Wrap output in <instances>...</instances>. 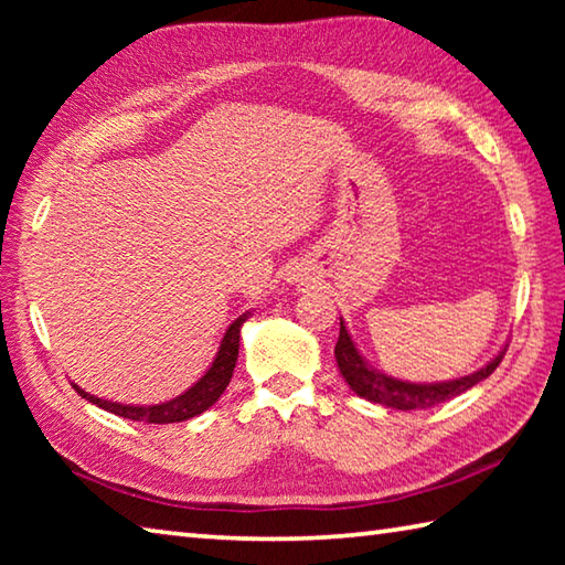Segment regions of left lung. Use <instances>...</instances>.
I'll use <instances>...</instances> for the list:
<instances>
[{
    "mask_svg": "<svg viewBox=\"0 0 565 565\" xmlns=\"http://www.w3.org/2000/svg\"><path fill=\"white\" fill-rule=\"evenodd\" d=\"M505 349L509 347H503L489 363H486V366H481L468 376L451 379V381H436V384H416V381H404V379L381 374L379 369L371 366V363L361 356V351L356 349V343H353L347 323L341 319V331H339L337 349H333V356H337L341 376L347 379V384L356 396L386 408L420 411V408L444 404V401L463 394L468 388H473L478 381L489 379L495 371V366L501 363Z\"/></svg>",
    "mask_w": 565,
    "mask_h": 565,
    "instance_id": "8db88e82",
    "label": "left lung"
}]
</instances>
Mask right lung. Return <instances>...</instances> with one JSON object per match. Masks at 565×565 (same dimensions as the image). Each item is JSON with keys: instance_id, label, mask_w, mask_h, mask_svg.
Listing matches in <instances>:
<instances>
[{"instance_id": "obj_1", "label": "right lung", "mask_w": 565, "mask_h": 565, "mask_svg": "<svg viewBox=\"0 0 565 565\" xmlns=\"http://www.w3.org/2000/svg\"><path fill=\"white\" fill-rule=\"evenodd\" d=\"M248 317H252V311H246L244 317H238L232 327L226 329L222 343H218V351L212 361V366L204 371V376L199 379L194 386L186 388L184 394H179L171 401H164V404H151V406L119 404V401H107V398L89 394V391L76 386L74 381H72V386L76 394H79L82 398H87L89 404L109 411V414H114V416L129 418V420H145V424H179V420L194 418L199 414H204L206 408H212L218 401V396L226 391L228 381H232L236 359H238V333H242V327Z\"/></svg>"}]
</instances>
